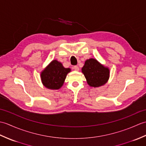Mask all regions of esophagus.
Returning a JSON list of instances; mask_svg holds the SVG:
<instances>
[{"instance_id":"obj_1","label":"esophagus","mask_w":146,"mask_h":146,"mask_svg":"<svg viewBox=\"0 0 146 146\" xmlns=\"http://www.w3.org/2000/svg\"><path fill=\"white\" fill-rule=\"evenodd\" d=\"M73 68L75 71H78L79 70V67L78 66H74Z\"/></svg>"}]
</instances>
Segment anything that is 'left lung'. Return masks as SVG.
Here are the masks:
<instances>
[{"instance_id": "1", "label": "left lung", "mask_w": 146, "mask_h": 146, "mask_svg": "<svg viewBox=\"0 0 146 146\" xmlns=\"http://www.w3.org/2000/svg\"><path fill=\"white\" fill-rule=\"evenodd\" d=\"M82 71L88 84L92 87L104 85L109 78V70L102 66L95 59L86 60Z\"/></svg>"}]
</instances>
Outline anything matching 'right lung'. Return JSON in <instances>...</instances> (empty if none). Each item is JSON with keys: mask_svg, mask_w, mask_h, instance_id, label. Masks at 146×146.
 Masks as SVG:
<instances>
[{"mask_svg": "<svg viewBox=\"0 0 146 146\" xmlns=\"http://www.w3.org/2000/svg\"><path fill=\"white\" fill-rule=\"evenodd\" d=\"M70 68H65L60 62L52 61L41 73V80L46 88L58 90L63 85Z\"/></svg>", "mask_w": 146, "mask_h": 146, "instance_id": "obj_1", "label": "right lung"}]
</instances>
